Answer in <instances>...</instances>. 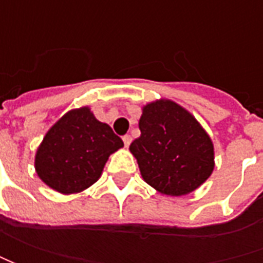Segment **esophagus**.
I'll list each match as a JSON object with an SVG mask.
<instances>
[{"label": "esophagus", "mask_w": 263, "mask_h": 263, "mask_svg": "<svg viewBox=\"0 0 263 263\" xmlns=\"http://www.w3.org/2000/svg\"><path fill=\"white\" fill-rule=\"evenodd\" d=\"M123 142H124V146H128V145L132 143V136H130V135L123 136Z\"/></svg>", "instance_id": "obj_1"}]
</instances>
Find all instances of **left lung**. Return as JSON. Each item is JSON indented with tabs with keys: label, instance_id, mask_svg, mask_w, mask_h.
Listing matches in <instances>:
<instances>
[{
	"label": "left lung",
	"instance_id": "left-lung-1",
	"mask_svg": "<svg viewBox=\"0 0 263 263\" xmlns=\"http://www.w3.org/2000/svg\"><path fill=\"white\" fill-rule=\"evenodd\" d=\"M140 136L130 145L140 173L158 192L181 196L212 174L214 146L195 117L171 101L143 108Z\"/></svg>",
	"mask_w": 263,
	"mask_h": 263
}]
</instances>
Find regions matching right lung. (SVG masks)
<instances>
[{"instance_id": "1", "label": "right lung", "mask_w": 263, "mask_h": 263, "mask_svg": "<svg viewBox=\"0 0 263 263\" xmlns=\"http://www.w3.org/2000/svg\"><path fill=\"white\" fill-rule=\"evenodd\" d=\"M123 145L112 128L98 121L89 108L73 109L44 137L36 152V173L60 193L82 192L99 178L108 157Z\"/></svg>"}]
</instances>
